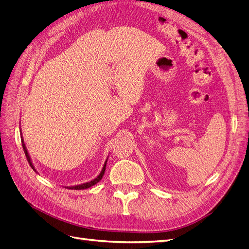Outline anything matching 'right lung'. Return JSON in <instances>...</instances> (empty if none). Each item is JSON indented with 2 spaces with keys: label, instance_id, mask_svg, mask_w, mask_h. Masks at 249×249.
<instances>
[{
  "label": "right lung",
  "instance_id": "1",
  "mask_svg": "<svg viewBox=\"0 0 249 249\" xmlns=\"http://www.w3.org/2000/svg\"><path fill=\"white\" fill-rule=\"evenodd\" d=\"M20 135H21V132H20ZM21 144H22V148H24V152H25V155H26V157H27V160H28V162H29V164H30V166L32 167V169H33V170H35V172H37V171H36V169H35V167H34L33 163H32L31 157H30V155H29V153H28V149H27V147H26V144L24 143V138H22V136H21ZM107 160H108V159H107ZM107 160H106V162H105V164H104V167H103V169H102V171H101L100 175L97 176L95 178H93L92 180H90V182H87V183L80 184V185H76V186H67V187H65V188H67V189H73V190H83V189H87V188H90L91 186L95 185L96 183H99L100 180L102 179V178L104 177L105 170H106Z\"/></svg>",
  "mask_w": 249,
  "mask_h": 249
}]
</instances>
